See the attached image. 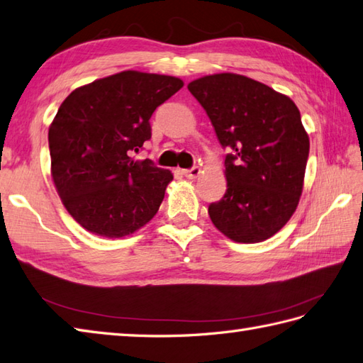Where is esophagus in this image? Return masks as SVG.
Wrapping results in <instances>:
<instances>
[{
	"label": "esophagus",
	"mask_w": 363,
	"mask_h": 363,
	"mask_svg": "<svg viewBox=\"0 0 363 363\" xmlns=\"http://www.w3.org/2000/svg\"><path fill=\"white\" fill-rule=\"evenodd\" d=\"M200 172H201L200 167H199V166H194V167H191V169H184V171H183V175L186 177V179L194 180V179H197V177L200 175Z\"/></svg>",
	"instance_id": "34e87169"
}]
</instances>
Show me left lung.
<instances>
[{"label": "left lung", "mask_w": 363, "mask_h": 363, "mask_svg": "<svg viewBox=\"0 0 363 363\" xmlns=\"http://www.w3.org/2000/svg\"><path fill=\"white\" fill-rule=\"evenodd\" d=\"M189 92L206 111L225 158L226 192L208 214L237 243L279 233L298 205L309 138L289 96L238 74L194 79Z\"/></svg>", "instance_id": "1"}]
</instances>
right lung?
I'll return each instance as SVG.
<instances>
[{
  "mask_svg": "<svg viewBox=\"0 0 363 363\" xmlns=\"http://www.w3.org/2000/svg\"><path fill=\"white\" fill-rule=\"evenodd\" d=\"M177 77L123 70L77 87L49 128L50 172L75 222L120 238L157 214L171 171L132 155L151 138L149 118L180 91Z\"/></svg>",
  "mask_w": 363,
  "mask_h": 363,
  "instance_id": "add662e5",
  "label": "right lung"
}]
</instances>
